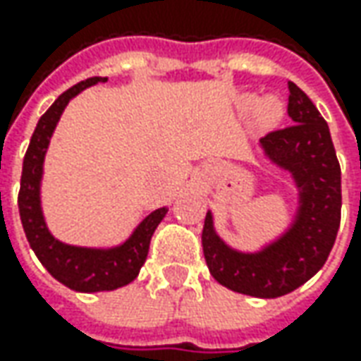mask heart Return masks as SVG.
Masks as SVG:
<instances>
[{"label": "heart", "instance_id": "heart-1", "mask_svg": "<svg viewBox=\"0 0 361 361\" xmlns=\"http://www.w3.org/2000/svg\"><path fill=\"white\" fill-rule=\"evenodd\" d=\"M281 116V106L275 100H265L261 108H259V120L261 124H275Z\"/></svg>", "mask_w": 361, "mask_h": 361}]
</instances>
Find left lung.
<instances>
[{"instance_id":"1","label":"left lung","mask_w":361,"mask_h":361,"mask_svg":"<svg viewBox=\"0 0 361 361\" xmlns=\"http://www.w3.org/2000/svg\"><path fill=\"white\" fill-rule=\"evenodd\" d=\"M287 114L293 124L267 132L261 145L279 166L293 174L301 190L295 225L263 253L231 251L213 231L207 213L202 253L211 275L225 287L251 298H281L324 267L341 219V169L329 128L307 94L287 84Z\"/></svg>"}]
</instances>
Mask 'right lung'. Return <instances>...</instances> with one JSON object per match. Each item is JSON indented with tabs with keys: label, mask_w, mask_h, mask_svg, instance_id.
Here are the masks:
<instances>
[{
	"label": "right lung",
	"mask_w": 361,
	"mask_h": 361,
	"mask_svg": "<svg viewBox=\"0 0 361 361\" xmlns=\"http://www.w3.org/2000/svg\"><path fill=\"white\" fill-rule=\"evenodd\" d=\"M98 82H106V78H88L76 86H72L70 90L60 94L58 100L49 106L46 114L39 118L32 134L27 152L23 157L20 195H18L21 225L30 241V247L34 249L42 265L60 283L74 291H84V293L112 291L116 287L134 281L140 267L145 265L152 233L159 227L162 216L166 215V209H157L136 227L128 241L108 251L70 247V245L56 241L49 235L44 216H42V209H39V178H42V164H44L46 148L49 145V136L56 128L66 104L84 88Z\"/></svg>",
	"instance_id": "right-lung-1"
}]
</instances>
